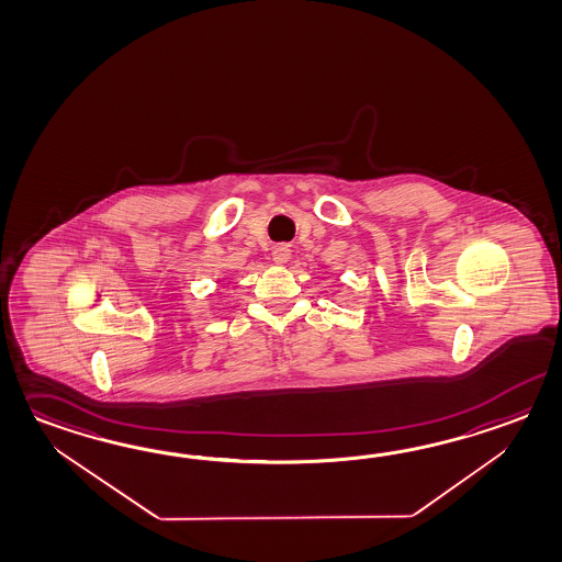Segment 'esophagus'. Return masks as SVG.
<instances>
[{"mask_svg": "<svg viewBox=\"0 0 562 562\" xmlns=\"http://www.w3.org/2000/svg\"><path fill=\"white\" fill-rule=\"evenodd\" d=\"M272 260L276 263H286L290 260V250H288L286 246H278L272 251Z\"/></svg>", "mask_w": 562, "mask_h": 562, "instance_id": "1", "label": "esophagus"}]
</instances>
